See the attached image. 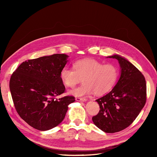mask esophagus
Listing matches in <instances>:
<instances>
[{
    "label": "esophagus",
    "instance_id": "obj_1",
    "mask_svg": "<svg viewBox=\"0 0 157 157\" xmlns=\"http://www.w3.org/2000/svg\"><path fill=\"white\" fill-rule=\"evenodd\" d=\"M76 100L77 101H86V99L84 98H76Z\"/></svg>",
    "mask_w": 157,
    "mask_h": 157
}]
</instances>
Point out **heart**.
Listing matches in <instances>:
<instances>
[{
	"label": "heart",
	"instance_id": "1",
	"mask_svg": "<svg viewBox=\"0 0 157 157\" xmlns=\"http://www.w3.org/2000/svg\"><path fill=\"white\" fill-rule=\"evenodd\" d=\"M73 68L65 67L61 70L60 77L67 87L73 88L81 81L80 86L71 90L69 94L82 97L94 94H105L113 88L117 82L118 71L115 65L104 64L93 59H84L73 64Z\"/></svg>",
	"mask_w": 157,
	"mask_h": 157
}]
</instances>
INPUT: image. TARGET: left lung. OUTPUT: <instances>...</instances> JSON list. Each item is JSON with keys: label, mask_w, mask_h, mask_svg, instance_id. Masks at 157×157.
Listing matches in <instances>:
<instances>
[{"label": "left lung", "mask_w": 157, "mask_h": 157, "mask_svg": "<svg viewBox=\"0 0 157 157\" xmlns=\"http://www.w3.org/2000/svg\"><path fill=\"white\" fill-rule=\"evenodd\" d=\"M121 75L111 91L96 99L100 110L92 117L94 124L106 133L120 132L129 126L146 102V82L144 75L124 57L115 54Z\"/></svg>", "instance_id": "left-lung-1"}]
</instances>
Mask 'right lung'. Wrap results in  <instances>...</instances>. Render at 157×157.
Instances as JSON below:
<instances>
[{
    "mask_svg": "<svg viewBox=\"0 0 157 157\" xmlns=\"http://www.w3.org/2000/svg\"><path fill=\"white\" fill-rule=\"evenodd\" d=\"M69 56L56 54L29 59L13 73L10 90L17 113L28 124L40 131L52 129L63 121L73 96L59 99L65 88L60 72Z\"/></svg>",
    "mask_w": 157,
    "mask_h": 157,
    "instance_id": "add662e5",
    "label": "right lung"
}]
</instances>
